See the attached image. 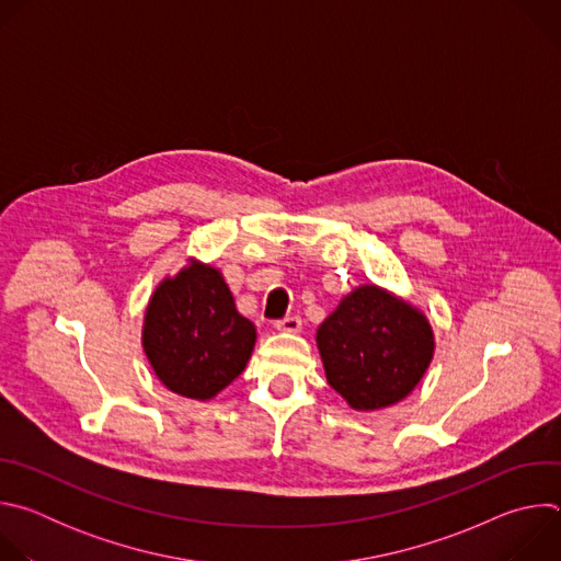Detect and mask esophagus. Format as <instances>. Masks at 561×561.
<instances>
[{
	"mask_svg": "<svg viewBox=\"0 0 561 561\" xmlns=\"http://www.w3.org/2000/svg\"><path fill=\"white\" fill-rule=\"evenodd\" d=\"M275 329L282 331V333H299L301 331V319L295 317V314L284 317V319H279V322L275 324Z\"/></svg>",
	"mask_w": 561,
	"mask_h": 561,
	"instance_id": "1",
	"label": "esophagus"
}]
</instances>
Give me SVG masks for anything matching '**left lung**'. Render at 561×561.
Instances as JSON below:
<instances>
[{
	"instance_id": "8db88e82",
	"label": "left lung",
	"mask_w": 561,
	"mask_h": 561,
	"mask_svg": "<svg viewBox=\"0 0 561 561\" xmlns=\"http://www.w3.org/2000/svg\"><path fill=\"white\" fill-rule=\"evenodd\" d=\"M329 383L355 411H381L407 399L435 353L426 314L375 284L348 293L317 329Z\"/></svg>"
}]
</instances>
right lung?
<instances>
[{"mask_svg":"<svg viewBox=\"0 0 561 561\" xmlns=\"http://www.w3.org/2000/svg\"><path fill=\"white\" fill-rule=\"evenodd\" d=\"M257 331L239 314L219 268L191 260L164 277L144 314L141 346L157 379L175 394L208 402L247 368Z\"/></svg>","mask_w":561,"mask_h":561,"instance_id":"add662e5","label":"right lung"}]
</instances>
